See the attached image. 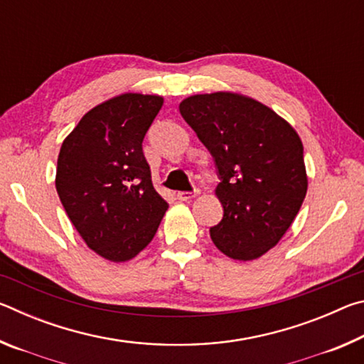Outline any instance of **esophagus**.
Returning <instances> with one entry per match:
<instances>
[{
  "instance_id": "obj_1",
  "label": "esophagus",
  "mask_w": 364,
  "mask_h": 364,
  "mask_svg": "<svg viewBox=\"0 0 364 364\" xmlns=\"http://www.w3.org/2000/svg\"><path fill=\"white\" fill-rule=\"evenodd\" d=\"M199 194V189H194V191H180V193H176V197L180 200H191L194 199V197Z\"/></svg>"
}]
</instances>
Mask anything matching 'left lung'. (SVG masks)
I'll use <instances>...</instances> for the list:
<instances>
[{
	"label": "left lung",
	"mask_w": 364,
	"mask_h": 364,
	"mask_svg": "<svg viewBox=\"0 0 364 364\" xmlns=\"http://www.w3.org/2000/svg\"><path fill=\"white\" fill-rule=\"evenodd\" d=\"M180 112L210 151L223 220L210 228L217 249L255 260L292 225L308 180L297 132L264 104L236 93L189 96Z\"/></svg>",
	"instance_id": "8db88e82"
}]
</instances>
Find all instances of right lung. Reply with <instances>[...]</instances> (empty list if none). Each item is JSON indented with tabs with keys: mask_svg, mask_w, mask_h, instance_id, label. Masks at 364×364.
Here are the masks:
<instances>
[{
	"mask_svg": "<svg viewBox=\"0 0 364 364\" xmlns=\"http://www.w3.org/2000/svg\"><path fill=\"white\" fill-rule=\"evenodd\" d=\"M162 104L156 95L115 96L86 112L60 146L59 199L86 245L106 260L136 257L168 208L143 152Z\"/></svg>",
	"mask_w": 364,
	"mask_h": 364,
	"instance_id": "obj_1",
	"label": "right lung"
}]
</instances>
